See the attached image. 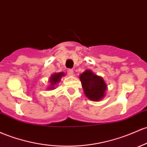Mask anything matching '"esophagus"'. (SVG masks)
Instances as JSON below:
<instances>
[{
	"label": "esophagus",
	"instance_id": "34e87169",
	"mask_svg": "<svg viewBox=\"0 0 147 147\" xmlns=\"http://www.w3.org/2000/svg\"><path fill=\"white\" fill-rule=\"evenodd\" d=\"M67 74H68V75H73V70H72V69H67Z\"/></svg>",
	"mask_w": 147,
	"mask_h": 147
}]
</instances>
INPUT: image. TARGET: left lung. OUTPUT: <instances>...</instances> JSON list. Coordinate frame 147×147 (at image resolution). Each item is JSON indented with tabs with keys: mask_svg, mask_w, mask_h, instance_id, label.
I'll use <instances>...</instances> for the list:
<instances>
[{
	"mask_svg": "<svg viewBox=\"0 0 147 147\" xmlns=\"http://www.w3.org/2000/svg\"><path fill=\"white\" fill-rule=\"evenodd\" d=\"M82 88L88 99L98 101L105 96L107 85L101 77L95 75L91 70H86L80 77Z\"/></svg>",
	"mask_w": 147,
	"mask_h": 147,
	"instance_id": "1",
	"label": "left lung"
}]
</instances>
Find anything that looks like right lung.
I'll return each mask as SVG.
<instances>
[{"instance_id":"obj_1","label":"right lung","mask_w":147,"mask_h":147,"mask_svg":"<svg viewBox=\"0 0 147 147\" xmlns=\"http://www.w3.org/2000/svg\"><path fill=\"white\" fill-rule=\"evenodd\" d=\"M62 76H64L63 72H60V73H55L51 77V79H50V82H51V86L49 87V89L52 90L54 88V85L56 84V83H58L61 80V77Z\"/></svg>"}]
</instances>
